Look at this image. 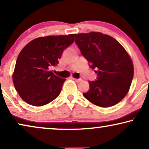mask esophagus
<instances>
[{
	"instance_id": "1",
	"label": "esophagus",
	"mask_w": 149,
	"mask_h": 149,
	"mask_svg": "<svg viewBox=\"0 0 149 149\" xmlns=\"http://www.w3.org/2000/svg\"><path fill=\"white\" fill-rule=\"evenodd\" d=\"M74 80L76 81V82L79 83V82H81V81H82V79L81 78H79V79H74Z\"/></svg>"
}]
</instances>
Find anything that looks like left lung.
Masks as SVG:
<instances>
[{"instance_id":"left-lung-1","label":"left lung","mask_w":149,"mask_h":149,"mask_svg":"<svg viewBox=\"0 0 149 149\" xmlns=\"http://www.w3.org/2000/svg\"><path fill=\"white\" fill-rule=\"evenodd\" d=\"M74 41L97 73L96 80L89 81V89L83 96L100 107L117 104L127 93L134 77L133 64L125 49L100 32L76 34Z\"/></svg>"}]
</instances>
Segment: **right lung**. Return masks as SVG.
<instances>
[{
  "label": "right lung",
  "instance_id": "add662e5",
  "mask_svg": "<svg viewBox=\"0 0 149 149\" xmlns=\"http://www.w3.org/2000/svg\"><path fill=\"white\" fill-rule=\"evenodd\" d=\"M76 34L49 36L32 40L23 48L16 60L13 81L16 91L26 103L40 107L58 96L66 79L51 71L57 66L65 49Z\"/></svg>",
  "mask_w": 149,
  "mask_h": 149
}]
</instances>
